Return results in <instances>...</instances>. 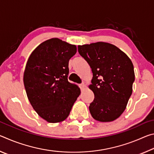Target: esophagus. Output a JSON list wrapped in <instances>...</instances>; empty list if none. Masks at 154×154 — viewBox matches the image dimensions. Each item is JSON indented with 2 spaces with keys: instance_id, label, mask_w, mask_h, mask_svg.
Segmentation results:
<instances>
[{
  "instance_id": "obj_1",
  "label": "esophagus",
  "mask_w": 154,
  "mask_h": 154,
  "mask_svg": "<svg viewBox=\"0 0 154 154\" xmlns=\"http://www.w3.org/2000/svg\"><path fill=\"white\" fill-rule=\"evenodd\" d=\"M79 87H80L81 89L83 90V88H85V84H84V83H81V84H79Z\"/></svg>"
}]
</instances>
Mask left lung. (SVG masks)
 I'll return each instance as SVG.
<instances>
[{
  "instance_id": "obj_1",
  "label": "left lung",
  "mask_w": 154,
  "mask_h": 154,
  "mask_svg": "<svg viewBox=\"0 0 154 154\" xmlns=\"http://www.w3.org/2000/svg\"><path fill=\"white\" fill-rule=\"evenodd\" d=\"M78 51L93 73L89 85L94 94L89 106L92 118L102 122L115 120L124 111L132 92L131 60L116 46L105 42L78 45Z\"/></svg>"
}]
</instances>
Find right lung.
<instances>
[{
    "instance_id": "obj_1",
    "label": "right lung",
    "mask_w": 154,
    "mask_h": 154,
    "mask_svg": "<svg viewBox=\"0 0 154 154\" xmlns=\"http://www.w3.org/2000/svg\"><path fill=\"white\" fill-rule=\"evenodd\" d=\"M76 52V45L53 38L41 43L26 65L24 84L28 100L49 123L66 119L81 93L68 81L69 60Z\"/></svg>"
}]
</instances>
